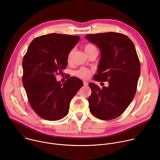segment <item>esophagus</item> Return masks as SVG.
<instances>
[{
  "mask_svg": "<svg viewBox=\"0 0 160 160\" xmlns=\"http://www.w3.org/2000/svg\"><path fill=\"white\" fill-rule=\"evenodd\" d=\"M83 85L85 86H87L88 85V83L87 82H86V81H83Z\"/></svg>",
  "mask_w": 160,
  "mask_h": 160,
  "instance_id": "esophagus-1",
  "label": "esophagus"
}]
</instances>
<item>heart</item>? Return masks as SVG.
<instances>
[{
  "label": "heart",
  "instance_id": "1",
  "mask_svg": "<svg viewBox=\"0 0 160 160\" xmlns=\"http://www.w3.org/2000/svg\"><path fill=\"white\" fill-rule=\"evenodd\" d=\"M84 51H85V53L87 54V56L88 54H90V53L98 52L97 48L94 45H93L92 43L85 44L84 45ZM73 50L72 49L69 52V53H68V56H67V60L68 62L71 61L72 56H73ZM92 73H93V71L92 70H90V69H88V68H82L75 72V75L81 78L88 79L90 77L91 75H92Z\"/></svg>",
  "mask_w": 160,
  "mask_h": 160
}]
</instances>
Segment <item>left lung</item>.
<instances>
[{"label":"left lung","instance_id":"1","mask_svg":"<svg viewBox=\"0 0 160 160\" xmlns=\"http://www.w3.org/2000/svg\"><path fill=\"white\" fill-rule=\"evenodd\" d=\"M89 42L101 51L98 74L94 79L108 81V87L99 88L89 83L91 113L102 120L115 119L125 111L134 98L141 73L140 61L132 41L125 35L108 32L87 35Z\"/></svg>","mask_w":160,"mask_h":160}]
</instances>
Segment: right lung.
Masks as SVG:
<instances>
[{
	"instance_id": "right-lung-1",
	"label": "right lung",
	"mask_w": 160,
	"mask_h": 160,
	"mask_svg": "<svg viewBox=\"0 0 160 160\" xmlns=\"http://www.w3.org/2000/svg\"><path fill=\"white\" fill-rule=\"evenodd\" d=\"M79 36L51 33L35 38L22 59V84L32 108L41 118L56 121L69 112L70 103L83 82L70 77L64 83L56 80L68 64L69 52Z\"/></svg>"
}]
</instances>
